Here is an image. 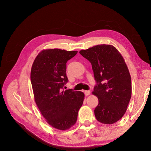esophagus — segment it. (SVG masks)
<instances>
[{
    "instance_id": "esophagus-1",
    "label": "esophagus",
    "mask_w": 151,
    "mask_h": 151,
    "mask_svg": "<svg viewBox=\"0 0 151 151\" xmlns=\"http://www.w3.org/2000/svg\"><path fill=\"white\" fill-rule=\"evenodd\" d=\"M85 92V96H89L90 93V90H85V91L84 92Z\"/></svg>"
}]
</instances>
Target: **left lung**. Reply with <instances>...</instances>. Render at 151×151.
I'll return each instance as SVG.
<instances>
[{
    "label": "left lung",
    "instance_id": "obj_1",
    "mask_svg": "<svg viewBox=\"0 0 151 151\" xmlns=\"http://www.w3.org/2000/svg\"><path fill=\"white\" fill-rule=\"evenodd\" d=\"M80 54L90 62L96 85L92 93L99 99L94 110L98 122L113 124L125 113L132 96L131 76L124 60L111 45H97Z\"/></svg>",
    "mask_w": 151,
    "mask_h": 151
}]
</instances>
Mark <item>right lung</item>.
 Wrapping results in <instances>:
<instances>
[{
    "instance_id": "1",
    "label": "right lung",
    "mask_w": 151,
    "mask_h": 151,
    "mask_svg": "<svg viewBox=\"0 0 151 151\" xmlns=\"http://www.w3.org/2000/svg\"><path fill=\"white\" fill-rule=\"evenodd\" d=\"M78 51L59 49L43 50L32 64L31 83L36 104L51 127L60 130L76 123L85 95L72 89L63 90L68 81L66 63Z\"/></svg>"
}]
</instances>
